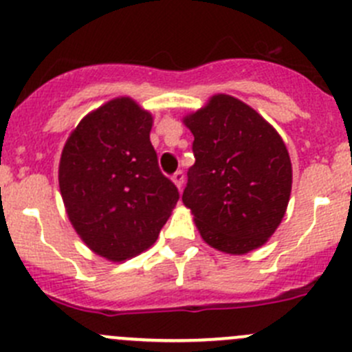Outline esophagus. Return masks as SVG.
<instances>
[{
  "mask_svg": "<svg viewBox=\"0 0 352 352\" xmlns=\"http://www.w3.org/2000/svg\"><path fill=\"white\" fill-rule=\"evenodd\" d=\"M173 182H174V185L182 190L183 183H185V173H183V170H176V173L173 174Z\"/></svg>",
  "mask_w": 352,
  "mask_h": 352,
  "instance_id": "1",
  "label": "esophagus"
}]
</instances>
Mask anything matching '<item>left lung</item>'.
Masks as SVG:
<instances>
[{
  "instance_id": "8db88e82",
  "label": "left lung",
  "mask_w": 352,
  "mask_h": 352,
  "mask_svg": "<svg viewBox=\"0 0 352 352\" xmlns=\"http://www.w3.org/2000/svg\"><path fill=\"white\" fill-rule=\"evenodd\" d=\"M183 122L195 138L183 204L202 239L236 256L264 245L282 223L292 190L283 140L230 95H214Z\"/></svg>"
}]
</instances>
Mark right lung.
I'll use <instances>...</instances> for the list:
<instances>
[{
    "mask_svg": "<svg viewBox=\"0 0 352 352\" xmlns=\"http://www.w3.org/2000/svg\"><path fill=\"white\" fill-rule=\"evenodd\" d=\"M152 113L122 96L93 110L63 146L58 183L74 230L120 263L152 247L179 193L159 169Z\"/></svg>",
    "mask_w": 352,
    "mask_h": 352,
    "instance_id": "obj_1",
    "label": "right lung"
}]
</instances>
